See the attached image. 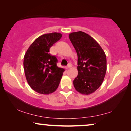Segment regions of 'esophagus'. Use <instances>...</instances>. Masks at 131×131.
I'll list each match as a JSON object with an SVG mask.
<instances>
[{
  "instance_id": "esophagus-1",
  "label": "esophagus",
  "mask_w": 131,
  "mask_h": 131,
  "mask_svg": "<svg viewBox=\"0 0 131 131\" xmlns=\"http://www.w3.org/2000/svg\"><path fill=\"white\" fill-rule=\"evenodd\" d=\"M71 66H72V65H71V64H70V63L69 64H68V65H67V67H66V69H69V68H70V67H71Z\"/></svg>"
}]
</instances>
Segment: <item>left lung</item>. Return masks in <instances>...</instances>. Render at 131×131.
<instances>
[{"label":"left lung","mask_w":131,"mask_h":131,"mask_svg":"<svg viewBox=\"0 0 131 131\" xmlns=\"http://www.w3.org/2000/svg\"><path fill=\"white\" fill-rule=\"evenodd\" d=\"M69 39L78 54V76L73 80L76 90L89 95L99 88L107 70L104 51L97 42L85 32L69 35Z\"/></svg>","instance_id":"obj_1"}]
</instances>
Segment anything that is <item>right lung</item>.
<instances>
[{"label":"right lung","instance_id":"add662e5","mask_svg":"<svg viewBox=\"0 0 131 131\" xmlns=\"http://www.w3.org/2000/svg\"><path fill=\"white\" fill-rule=\"evenodd\" d=\"M61 37L56 32L40 36L25 53L23 64L27 81L39 94H51L60 84L64 69L57 66V58L50 54L49 49Z\"/></svg>","mask_w":131,"mask_h":131}]
</instances>
